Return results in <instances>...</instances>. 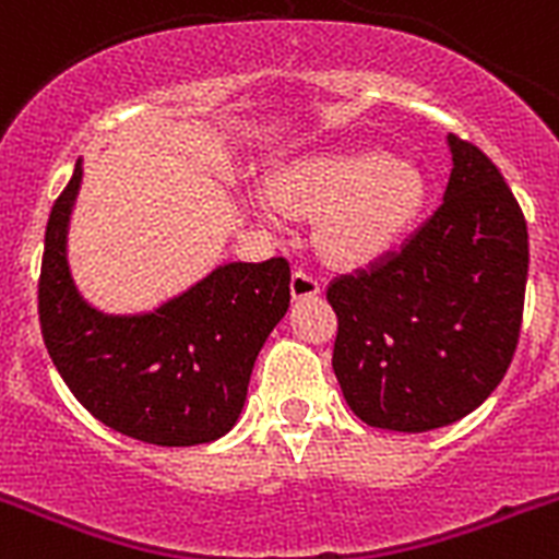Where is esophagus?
I'll use <instances>...</instances> for the list:
<instances>
[{
	"mask_svg": "<svg viewBox=\"0 0 559 559\" xmlns=\"http://www.w3.org/2000/svg\"><path fill=\"white\" fill-rule=\"evenodd\" d=\"M290 294L294 299H313V296L322 294V280L308 269H296L294 276H290Z\"/></svg>",
	"mask_w": 559,
	"mask_h": 559,
	"instance_id": "obj_1",
	"label": "esophagus"
}]
</instances>
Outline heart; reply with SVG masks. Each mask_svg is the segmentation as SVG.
<instances>
[{
	"mask_svg": "<svg viewBox=\"0 0 559 559\" xmlns=\"http://www.w3.org/2000/svg\"><path fill=\"white\" fill-rule=\"evenodd\" d=\"M428 201V176L408 156L383 147L344 145L316 151L288 167L276 195L260 210L280 218L283 206L321 212L319 246L338 263H369L408 235Z\"/></svg>",
	"mask_w": 559,
	"mask_h": 559,
	"instance_id": "1",
	"label": "heart"
}]
</instances>
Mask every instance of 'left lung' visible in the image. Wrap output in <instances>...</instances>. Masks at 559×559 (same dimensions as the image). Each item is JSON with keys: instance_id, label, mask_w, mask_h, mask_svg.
<instances>
[{"instance_id": "obj_1", "label": "left lung", "mask_w": 559, "mask_h": 559, "mask_svg": "<svg viewBox=\"0 0 559 559\" xmlns=\"http://www.w3.org/2000/svg\"><path fill=\"white\" fill-rule=\"evenodd\" d=\"M442 206L400 251L335 276L333 369L355 417L423 433L476 412L512 364L530 274L515 195L476 145L448 136Z\"/></svg>"}]
</instances>
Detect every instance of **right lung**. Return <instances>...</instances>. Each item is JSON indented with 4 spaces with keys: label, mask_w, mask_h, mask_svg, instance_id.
<instances>
[{
    "label": "right lung",
    "mask_w": 559,
    "mask_h": 559,
    "mask_svg": "<svg viewBox=\"0 0 559 559\" xmlns=\"http://www.w3.org/2000/svg\"><path fill=\"white\" fill-rule=\"evenodd\" d=\"M83 159L49 212L38 316L47 353L103 426L162 448L215 442L243 412L254 360L290 305V265L226 263L147 313H103L67 260Z\"/></svg>",
    "instance_id": "obj_1"
}]
</instances>
